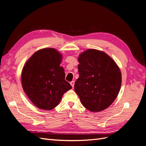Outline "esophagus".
I'll list each match as a JSON object with an SVG mask.
<instances>
[{
    "label": "esophagus",
    "instance_id": "1",
    "mask_svg": "<svg viewBox=\"0 0 146 146\" xmlns=\"http://www.w3.org/2000/svg\"><path fill=\"white\" fill-rule=\"evenodd\" d=\"M74 83H75V82L74 81H72L70 83V85H71V86H72V87L74 88Z\"/></svg>",
    "mask_w": 146,
    "mask_h": 146
}]
</instances>
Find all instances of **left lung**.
Segmentation results:
<instances>
[{
    "label": "left lung",
    "mask_w": 146,
    "mask_h": 146,
    "mask_svg": "<svg viewBox=\"0 0 146 146\" xmlns=\"http://www.w3.org/2000/svg\"><path fill=\"white\" fill-rule=\"evenodd\" d=\"M78 61L79 77L74 84L75 91L89 111H103L113 104L120 91V69L106 53L96 49L82 52Z\"/></svg>",
    "instance_id": "left-lung-1"
}]
</instances>
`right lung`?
Segmentation results:
<instances>
[{
    "mask_svg": "<svg viewBox=\"0 0 146 146\" xmlns=\"http://www.w3.org/2000/svg\"><path fill=\"white\" fill-rule=\"evenodd\" d=\"M61 61L62 55L55 48H44L34 53L24 66L22 86L29 99L39 109H54L65 92L72 88L64 79Z\"/></svg>",
    "mask_w": 146,
    "mask_h": 146,
    "instance_id": "right-lung-1",
    "label": "right lung"
}]
</instances>
